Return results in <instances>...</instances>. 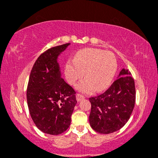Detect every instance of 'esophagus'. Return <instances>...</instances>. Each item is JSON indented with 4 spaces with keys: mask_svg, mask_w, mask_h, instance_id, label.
<instances>
[{
    "mask_svg": "<svg viewBox=\"0 0 158 158\" xmlns=\"http://www.w3.org/2000/svg\"><path fill=\"white\" fill-rule=\"evenodd\" d=\"M84 98H85L84 96L81 95V94H77V96H76V100H77V102H79V101H83V100L84 99Z\"/></svg>",
    "mask_w": 158,
    "mask_h": 158,
    "instance_id": "34e87169",
    "label": "esophagus"
}]
</instances>
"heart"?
<instances>
[{"instance_id":"b5f03b06","label":"heart","mask_w":158,"mask_h":158,"mask_svg":"<svg viewBox=\"0 0 158 158\" xmlns=\"http://www.w3.org/2000/svg\"><path fill=\"white\" fill-rule=\"evenodd\" d=\"M118 64L112 52L103 50L86 48L75 54L74 60H67L64 74L66 81L70 84H75L83 77V72L86 78L75 86L78 92L89 94L95 89L100 92L109 86L115 75Z\"/></svg>"}]
</instances>
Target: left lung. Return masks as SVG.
Returning <instances> with one entry per match:
<instances>
[{
	"instance_id": "1",
	"label": "left lung",
	"mask_w": 158,
	"mask_h": 158,
	"mask_svg": "<svg viewBox=\"0 0 158 158\" xmlns=\"http://www.w3.org/2000/svg\"><path fill=\"white\" fill-rule=\"evenodd\" d=\"M91 127L101 134H110L121 129L130 118L135 103V81L127 69L104 93L89 98Z\"/></svg>"
}]
</instances>
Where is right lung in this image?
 Listing matches in <instances>:
<instances>
[{"instance_id":"1","label":"right lung","mask_w":158,"mask_h":158,"mask_svg":"<svg viewBox=\"0 0 158 158\" xmlns=\"http://www.w3.org/2000/svg\"><path fill=\"white\" fill-rule=\"evenodd\" d=\"M70 44L55 46L40 55L29 76L27 92L29 113L35 126L46 134L64 132L77 103L75 92L62 77L57 60Z\"/></svg>"}]
</instances>
